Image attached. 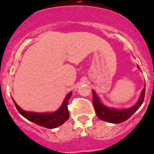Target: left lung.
I'll list each match as a JSON object with an SVG mask.
<instances>
[{"label":"left lung","mask_w":154,"mask_h":154,"mask_svg":"<svg viewBox=\"0 0 154 154\" xmlns=\"http://www.w3.org/2000/svg\"><path fill=\"white\" fill-rule=\"evenodd\" d=\"M137 67L139 68L138 66H137ZM145 92H146V86L142 89L139 100L135 105H134L133 107H130V108H127V109L119 110L109 108V107H106L105 105H103L100 100V99L97 97L96 92L92 90V102H93L97 116H98L99 119H100L101 120L112 122V123H121V122H124V121L127 120L141 107L144 101Z\"/></svg>","instance_id":"obj_1"}]
</instances>
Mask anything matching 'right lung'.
Segmentation results:
<instances>
[{"label":"right lung","instance_id":"obj_1","mask_svg":"<svg viewBox=\"0 0 154 154\" xmlns=\"http://www.w3.org/2000/svg\"><path fill=\"white\" fill-rule=\"evenodd\" d=\"M72 92H69L65 98L62 105L59 107V109L54 112L51 113H35V112H27L22 110L20 107L17 105V103L12 99L14 102L16 109L20 112V115L26 118L27 120L33 122L34 123L46 127L48 129H53L55 127H59L68 120L69 118V114L68 111V102L71 97Z\"/></svg>","mask_w":154,"mask_h":154}]
</instances>
